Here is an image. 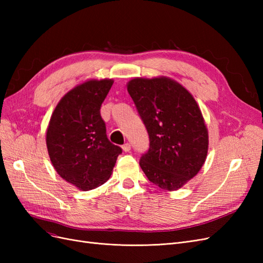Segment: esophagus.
<instances>
[{
  "label": "esophagus",
  "mask_w": 263,
  "mask_h": 263,
  "mask_svg": "<svg viewBox=\"0 0 263 263\" xmlns=\"http://www.w3.org/2000/svg\"><path fill=\"white\" fill-rule=\"evenodd\" d=\"M123 150L125 151V153H129V150H130V144L129 142H126L125 145H123Z\"/></svg>",
  "instance_id": "1"
}]
</instances>
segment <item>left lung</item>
Listing matches in <instances>:
<instances>
[{
  "label": "left lung",
  "mask_w": 263,
  "mask_h": 263,
  "mask_svg": "<svg viewBox=\"0 0 263 263\" xmlns=\"http://www.w3.org/2000/svg\"><path fill=\"white\" fill-rule=\"evenodd\" d=\"M149 135L140 168L150 182L177 191L194 178L209 151V132L193 95L168 77L135 78L127 83Z\"/></svg>",
  "instance_id": "8db88e82"
}]
</instances>
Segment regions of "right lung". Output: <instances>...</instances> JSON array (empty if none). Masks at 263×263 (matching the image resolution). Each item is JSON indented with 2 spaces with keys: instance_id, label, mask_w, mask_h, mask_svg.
<instances>
[{
  "instance_id": "add662e5",
  "label": "right lung",
  "mask_w": 263,
  "mask_h": 263,
  "mask_svg": "<svg viewBox=\"0 0 263 263\" xmlns=\"http://www.w3.org/2000/svg\"><path fill=\"white\" fill-rule=\"evenodd\" d=\"M114 83L112 79L87 80L63 95L50 117L46 144L54 170L68 183L90 191L105 183L121 147L107 139L100 113Z\"/></svg>"
}]
</instances>
